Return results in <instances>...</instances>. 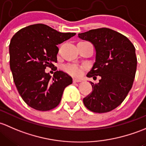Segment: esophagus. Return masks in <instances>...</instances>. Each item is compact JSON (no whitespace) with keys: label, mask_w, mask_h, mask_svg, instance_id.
<instances>
[{"label":"esophagus","mask_w":146,"mask_h":146,"mask_svg":"<svg viewBox=\"0 0 146 146\" xmlns=\"http://www.w3.org/2000/svg\"><path fill=\"white\" fill-rule=\"evenodd\" d=\"M82 82V80H81V79H73L74 83H76V82Z\"/></svg>","instance_id":"1"}]
</instances>
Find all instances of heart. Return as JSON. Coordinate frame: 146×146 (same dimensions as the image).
<instances>
[{"instance_id":"heart-1","label":"heart","mask_w":146,"mask_h":146,"mask_svg":"<svg viewBox=\"0 0 146 146\" xmlns=\"http://www.w3.org/2000/svg\"><path fill=\"white\" fill-rule=\"evenodd\" d=\"M64 70L70 75L74 76H80L82 74V67L77 64H70L64 65Z\"/></svg>"}]
</instances>
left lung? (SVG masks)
<instances>
[{"mask_svg":"<svg viewBox=\"0 0 146 146\" xmlns=\"http://www.w3.org/2000/svg\"><path fill=\"white\" fill-rule=\"evenodd\" d=\"M82 39L94 44L96 62L88 77L99 83L92 85V93L84 98L87 109L105 113L115 109L124 101L134 81L137 67L135 47L127 37L108 28H99L79 34Z\"/></svg>","mask_w":146,"mask_h":146,"instance_id":"1","label":"left lung"}]
</instances>
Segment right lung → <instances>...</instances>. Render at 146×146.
Returning a JSON list of instances; mask_svg holds the SVG:
<instances>
[{"instance_id":"add662e5","label":"right lung","mask_w":146,"mask_h":146,"mask_svg":"<svg viewBox=\"0 0 146 146\" xmlns=\"http://www.w3.org/2000/svg\"><path fill=\"white\" fill-rule=\"evenodd\" d=\"M75 34L36 24L13 36L9 45L10 70L19 95L29 107L47 111L60 103L64 89L72 84V79L62 71L54 72L52 78L45 69L55 67L59 50L57 45Z\"/></svg>"}]
</instances>
